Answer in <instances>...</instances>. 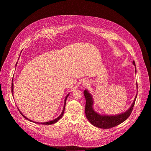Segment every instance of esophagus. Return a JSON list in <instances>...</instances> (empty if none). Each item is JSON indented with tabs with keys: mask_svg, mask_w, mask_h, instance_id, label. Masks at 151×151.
I'll use <instances>...</instances> for the list:
<instances>
[{
	"mask_svg": "<svg viewBox=\"0 0 151 151\" xmlns=\"http://www.w3.org/2000/svg\"><path fill=\"white\" fill-rule=\"evenodd\" d=\"M88 83V81H87V80H83V82H82V85H83V86L87 85Z\"/></svg>",
	"mask_w": 151,
	"mask_h": 151,
	"instance_id": "1",
	"label": "esophagus"
}]
</instances>
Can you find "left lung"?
<instances>
[{"instance_id":"left-lung-1","label":"left lung","mask_w":151,"mask_h":151,"mask_svg":"<svg viewBox=\"0 0 151 151\" xmlns=\"http://www.w3.org/2000/svg\"><path fill=\"white\" fill-rule=\"evenodd\" d=\"M133 64H134V66H136L134 61H133ZM136 85L137 88V83L136 84ZM83 94L86 100L85 110L86 117H87L88 120L90 122V123L92 125L98 128L105 129L115 127L125 121L129 116H130L133 111L137 96V94L132 106L126 112L116 115H103L97 114L93 109V105L94 103V101L92 96L90 94V93L87 90H85L83 92Z\"/></svg>"}]
</instances>
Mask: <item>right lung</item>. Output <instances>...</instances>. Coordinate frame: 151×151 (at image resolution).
I'll list each match as a JSON object with an SVG mask.
<instances>
[{"label":"right lung","instance_id":"right-lung-1","mask_svg":"<svg viewBox=\"0 0 151 151\" xmlns=\"http://www.w3.org/2000/svg\"><path fill=\"white\" fill-rule=\"evenodd\" d=\"M17 63H16V65L15 66H17ZM13 89H14V83H13V79H12V86H11V91H12V94H13V92H14V91H13ZM69 93L66 96V97H65V100H64V107H63V111H62V113L61 114V115L58 116V117H57V118H55V119H54V120H52V121H49V122H34V121H31L30 119H29V118H27V117H26L21 112V111L18 109V111H19V113L21 114V115H22L24 118H26L27 120H28V121H31V122H35V123H36V124H45V125H51V124H55V122H57L62 116H63V114H64V109H65V106H66V100H67V98H68V97L69 96Z\"/></svg>","mask_w":151,"mask_h":151}]
</instances>
